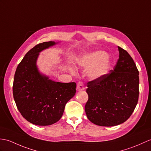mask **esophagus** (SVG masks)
I'll return each mask as SVG.
<instances>
[{
	"mask_svg": "<svg viewBox=\"0 0 151 151\" xmlns=\"http://www.w3.org/2000/svg\"><path fill=\"white\" fill-rule=\"evenodd\" d=\"M76 89L78 91H82L84 89V86L83 83L82 82H79L77 84L76 86Z\"/></svg>",
	"mask_w": 151,
	"mask_h": 151,
	"instance_id": "1",
	"label": "esophagus"
}]
</instances>
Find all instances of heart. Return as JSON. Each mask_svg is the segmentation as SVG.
Returning <instances> with one entry per match:
<instances>
[{
  "label": "heart",
  "instance_id": "1",
  "mask_svg": "<svg viewBox=\"0 0 151 151\" xmlns=\"http://www.w3.org/2000/svg\"><path fill=\"white\" fill-rule=\"evenodd\" d=\"M79 65L89 68L87 75L93 80L99 79L106 75L111 68V60L103 51H96L80 59Z\"/></svg>",
  "mask_w": 151,
  "mask_h": 151
}]
</instances>
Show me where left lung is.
<instances>
[{"instance_id":"1","label":"left lung","mask_w":151,"mask_h":151,"mask_svg":"<svg viewBox=\"0 0 151 151\" xmlns=\"http://www.w3.org/2000/svg\"><path fill=\"white\" fill-rule=\"evenodd\" d=\"M119 58L113 69L87 83V118L94 124L112 127L131 116L139 96V72L133 59L118 46Z\"/></svg>"}]
</instances>
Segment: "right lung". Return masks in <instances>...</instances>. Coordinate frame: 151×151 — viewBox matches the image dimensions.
<instances>
[{
	"instance_id": "obj_1",
	"label": "right lung",
	"mask_w": 151,
	"mask_h": 151,
	"mask_svg": "<svg viewBox=\"0 0 151 151\" xmlns=\"http://www.w3.org/2000/svg\"><path fill=\"white\" fill-rule=\"evenodd\" d=\"M58 43L50 41L35 45L24 56L14 76L13 94L17 109L27 121L37 125L57 122L76 93L75 82H55L37 67L40 52Z\"/></svg>"
}]
</instances>
